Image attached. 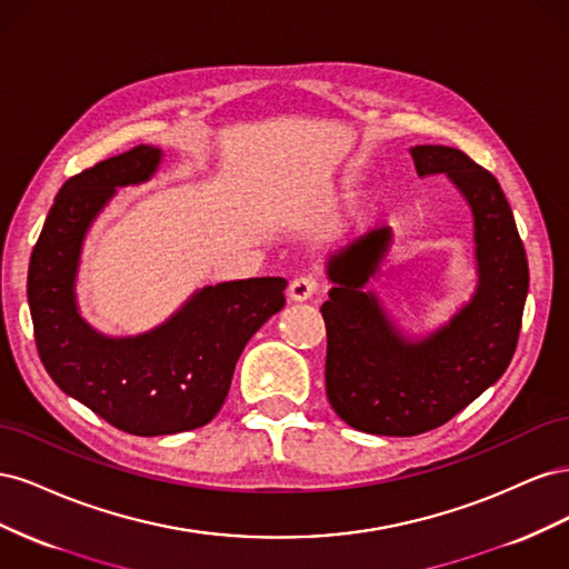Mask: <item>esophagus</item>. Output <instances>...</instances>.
<instances>
[{"label": "esophagus", "instance_id": "esophagus-1", "mask_svg": "<svg viewBox=\"0 0 569 569\" xmlns=\"http://www.w3.org/2000/svg\"><path fill=\"white\" fill-rule=\"evenodd\" d=\"M318 295V284L313 278H297L289 284V299L291 301H308Z\"/></svg>", "mask_w": 569, "mask_h": 569}]
</instances>
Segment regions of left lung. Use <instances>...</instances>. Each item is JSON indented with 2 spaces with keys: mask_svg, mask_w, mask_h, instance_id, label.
Listing matches in <instances>:
<instances>
[{
  "mask_svg": "<svg viewBox=\"0 0 569 569\" xmlns=\"http://www.w3.org/2000/svg\"><path fill=\"white\" fill-rule=\"evenodd\" d=\"M420 178L446 176L475 220L477 287L468 303L427 337L399 330L370 289L393 234L372 230L327 258L322 303L325 385L337 416L368 435L412 437L449 422L510 366L518 347L529 268L498 180L460 149L410 147Z\"/></svg>",
  "mask_w": 569,
  "mask_h": 569,
  "instance_id": "obj_1",
  "label": "left lung"
}]
</instances>
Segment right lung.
<instances>
[{
  "instance_id": "right-lung-1",
  "label": "right lung",
  "mask_w": 569,
  "mask_h": 569,
  "mask_svg": "<svg viewBox=\"0 0 569 569\" xmlns=\"http://www.w3.org/2000/svg\"><path fill=\"white\" fill-rule=\"evenodd\" d=\"M163 159L140 144L68 180L30 256L28 303L42 363L61 391L137 437L203 427L226 403L247 341L284 306V278L209 284L134 337L97 332L78 311L82 242L118 187L142 184Z\"/></svg>"
}]
</instances>
